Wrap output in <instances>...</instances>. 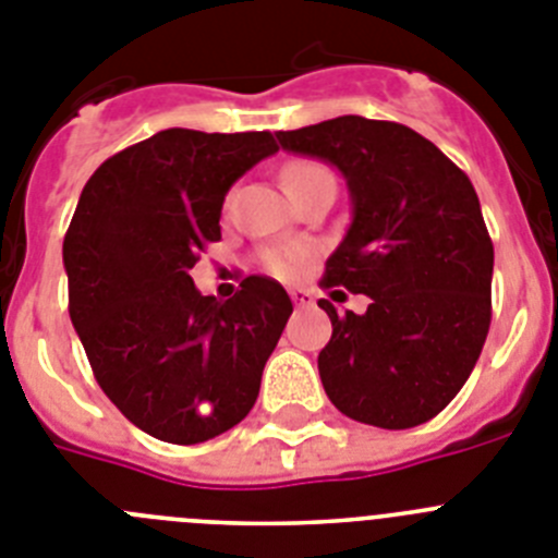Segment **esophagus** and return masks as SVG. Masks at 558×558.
<instances>
[{"mask_svg":"<svg viewBox=\"0 0 558 558\" xmlns=\"http://www.w3.org/2000/svg\"><path fill=\"white\" fill-rule=\"evenodd\" d=\"M290 299H293L295 307H310V304H313V293H310V290H304V288L290 290Z\"/></svg>","mask_w":558,"mask_h":558,"instance_id":"1","label":"esophagus"}]
</instances>
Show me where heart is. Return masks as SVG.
Segmentation results:
<instances>
[{"mask_svg":"<svg viewBox=\"0 0 558 558\" xmlns=\"http://www.w3.org/2000/svg\"><path fill=\"white\" fill-rule=\"evenodd\" d=\"M318 175H329V170H324L322 165L315 161H293V165L284 167V186L299 184V181L318 179ZM263 265L268 274L279 276V279H293V276L302 274V268L307 265V251L302 248H268L263 254Z\"/></svg>","mask_w":558,"mask_h":558,"instance_id":"1","label":"heart"}]
</instances>
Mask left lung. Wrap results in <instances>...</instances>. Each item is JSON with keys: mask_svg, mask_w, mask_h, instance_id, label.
Masks as SVG:
<instances>
[{"mask_svg": "<svg viewBox=\"0 0 558 558\" xmlns=\"http://www.w3.org/2000/svg\"><path fill=\"white\" fill-rule=\"evenodd\" d=\"M276 140L347 179L352 223L322 288L372 299L363 315L318 302L332 322L318 354L324 391L363 425L430 422L470 379L492 324L495 248L475 186L399 122L349 113Z\"/></svg>", "mask_w": 558, "mask_h": 558, "instance_id": "left-lung-1", "label": "left lung"}]
</instances>
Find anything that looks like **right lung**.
Returning <instances> with one entry per match:
<instances>
[{
	"mask_svg": "<svg viewBox=\"0 0 558 558\" xmlns=\"http://www.w3.org/2000/svg\"><path fill=\"white\" fill-rule=\"evenodd\" d=\"M279 150L268 131L167 128L102 161L63 236L69 318L128 422L170 445L240 425L293 313L284 288L245 276L229 302L190 270L220 240L226 192Z\"/></svg>",
	"mask_w": 558,
	"mask_h": 558,
	"instance_id": "right-lung-1",
	"label": "right lung"
}]
</instances>
